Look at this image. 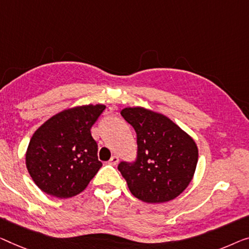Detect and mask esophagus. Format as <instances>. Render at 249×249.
Instances as JSON below:
<instances>
[{
	"label": "esophagus",
	"mask_w": 249,
	"mask_h": 249,
	"mask_svg": "<svg viewBox=\"0 0 249 249\" xmlns=\"http://www.w3.org/2000/svg\"><path fill=\"white\" fill-rule=\"evenodd\" d=\"M108 163L110 165H116L118 163V157H116V155H114V157L110 158V160L108 161Z\"/></svg>",
	"instance_id": "1"
}]
</instances>
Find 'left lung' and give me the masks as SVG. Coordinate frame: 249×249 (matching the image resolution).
I'll return each instance as SVG.
<instances>
[{
	"mask_svg": "<svg viewBox=\"0 0 249 249\" xmlns=\"http://www.w3.org/2000/svg\"><path fill=\"white\" fill-rule=\"evenodd\" d=\"M121 114L137 137L136 160L118 164L129 191L147 203L177 198L191 182L198 163L194 139L169 117L153 110L126 107Z\"/></svg>",
	"mask_w": 249,
	"mask_h": 249,
	"instance_id": "obj_1",
	"label": "left lung"
}]
</instances>
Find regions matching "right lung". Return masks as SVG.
I'll return each instance as SVG.
<instances>
[{"label":"right lung","instance_id":"right-lung-1","mask_svg":"<svg viewBox=\"0 0 249 249\" xmlns=\"http://www.w3.org/2000/svg\"><path fill=\"white\" fill-rule=\"evenodd\" d=\"M105 105H84L55 114L30 140L25 164L35 183L60 199L84 191L103 165L90 128Z\"/></svg>","mask_w":249,"mask_h":249}]
</instances>
